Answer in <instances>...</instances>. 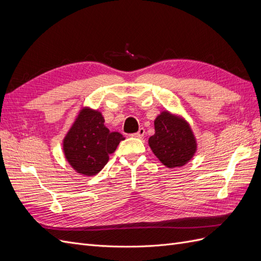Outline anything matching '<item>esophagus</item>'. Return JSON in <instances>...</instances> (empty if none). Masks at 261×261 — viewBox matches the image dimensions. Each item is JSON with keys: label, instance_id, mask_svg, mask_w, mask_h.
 <instances>
[{"label": "esophagus", "instance_id": "34e87169", "mask_svg": "<svg viewBox=\"0 0 261 261\" xmlns=\"http://www.w3.org/2000/svg\"><path fill=\"white\" fill-rule=\"evenodd\" d=\"M144 135H145V128H143V127H140V128L138 129V132L133 134V136H134V137H137V138H143Z\"/></svg>", "mask_w": 261, "mask_h": 261}]
</instances>
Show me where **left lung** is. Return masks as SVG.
Here are the masks:
<instances>
[{
	"instance_id": "obj_1",
	"label": "left lung",
	"mask_w": 261,
	"mask_h": 261,
	"mask_svg": "<svg viewBox=\"0 0 261 261\" xmlns=\"http://www.w3.org/2000/svg\"><path fill=\"white\" fill-rule=\"evenodd\" d=\"M154 128V135L149 138V146L164 165L181 167L192 159L196 141L185 121L169 112H162L155 118Z\"/></svg>"
}]
</instances>
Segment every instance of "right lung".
Listing matches in <instances>:
<instances>
[{
  "mask_svg": "<svg viewBox=\"0 0 261 261\" xmlns=\"http://www.w3.org/2000/svg\"><path fill=\"white\" fill-rule=\"evenodd\" d=\"M124 137L105 126L101 113L84 109L63 143L69 164L83 175H96L109 161Z\"/></svg>",
  "mask_w": 261,
  "mask_h": 261,
  "instance_id": "obj_1",
  "label": "right lung"
}]
</instances>
